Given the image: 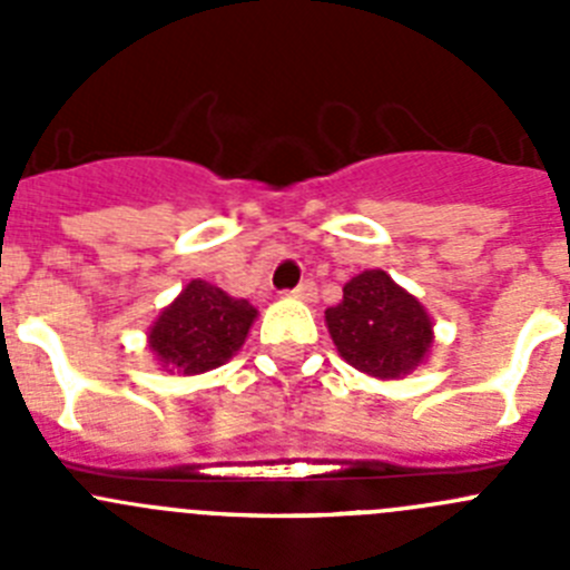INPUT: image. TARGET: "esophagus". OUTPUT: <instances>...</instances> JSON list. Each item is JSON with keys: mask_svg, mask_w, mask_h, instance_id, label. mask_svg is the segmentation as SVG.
<instances>
[{"mask_svg": "<svg viewBox=\"0 0 570 570\" xmlns=\"http://www.w3.org/2000/svg\"><path fill=\"white\" fill-rule=\"evenodd\" d=\"M316 282L313 279H302L299 285H296L294 291H291V296H294V299H305V302H313L316 299Z\"/></svg>", "mask_w": 570, "mask_h": 570, "instance_id": "1", "label": "esophagus"}]
</instances>
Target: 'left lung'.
Instances as JSON below:
<instances>
[{
    "label": "left lung",
    "instance_id": "8db88e82",
    "mask_svg": "<svg viewBox=\"0 0 570 570\" xmlns=\"http://www.w3.org/2000/svg\"><path fill=\"white\" fill-rule=\"evenodd\" d=\"M327 330L350 366L381 381L409 375L433 341L425 307L386 271H363L344 285V299L324 313Z\"/></svg>",
    "mask_w": 570,
    "mask_h": 570
}]
</instances>
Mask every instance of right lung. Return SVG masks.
I'll list each match as a JSON object with an SVG mask.
<instances>
[{"instance_id": "right-lung-1", "label": "right lung", "mask_w": 570, "mask_h": 570, "mask_svg": "<svg viewBox=\"0 0 570 570\" xmlns=\"http://www.w3.org/2000/svg\"><path fill=\"white\" fill-rule=\"evenodd\" d=\"M254 311L246 299L193 279L150 327L148 344L165 366L198 375L229 361L246 341Z\"/></svg>"}]
</instances>
